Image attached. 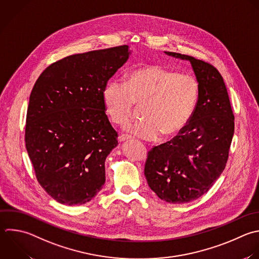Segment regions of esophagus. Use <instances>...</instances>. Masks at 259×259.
I'll return each mask as SVG.
<instances>
[{"instance_id": "1", "label": "esophagus", "mask_w": 259, "mask_h": 259, "mask_svg": "<svg viewBox=\"0 0 259 259\" xmlns=\"http://www.w3.org/2000/svg\"><path fill=\"white\" fill-rule=\"evenodd\" d=\"M127 140H128V137L125 136V135H120V136L118 137V142H119V143H123V142H125V141H127Z\"/></svg>"}]
</instances>
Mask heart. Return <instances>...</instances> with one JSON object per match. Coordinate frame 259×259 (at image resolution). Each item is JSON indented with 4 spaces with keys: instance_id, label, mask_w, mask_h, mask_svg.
<instances>
[{
    "instance_id": "obj_1",
    "label": "heart",
    "mask_w": 259,
    "mask_h": 259,
    "mask_svg": "<svg viewBox=\"0 0 259 259\" xmlns=\"http://www.w3.org/2000/svg\"><path fill=\"white\" fill-rule=\"evenodd\" d=\"M197 97L198 86L192 76L160 65L134 70L124 81L111 79L102 92L105 111L117 125L128 122L135 104L142 105L143 119L128 124L126 132L146 141L180 133L192 116Z\"/></svg>"
}]
</instances>
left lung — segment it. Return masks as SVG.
Masks as SVG:
<instances>
[{"instance_id":"left-lung-1","label":"left lung","mask_w":259,"mask_h":259,"mask_svg":"<svg viewBox=\"0 0 259 259\" xmlns=\"http://www.w3.org/2000/svg\"><path fill=\"white\" fill-rule=\"evenodd\" d=\"M165 54L190 62L198 97L191 118L178 136L149 151L145 176L161 199L185 203L206 193L224 171L234 114L223 77L213 66L190 56Z\"/></svg>"}]
</instances>
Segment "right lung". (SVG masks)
Wrapping results in <instances>:
<instances>
[{"label":"right lung","instance_id":"1","mask_svg":"<svg viewBox=\"0 0 259 259\" xmlns=\"http://www.w3.org/2000/svg\"><path fill=\"white\" fill-rule=\"evenodd\" d=\"M127 46L69 56L34 84L25 143L41 187L63 204L90 201L105 183V160L118 145L102 92L127 61Z\"/></svg>","mask_w":259,"mask_h":259}]
</instances>
